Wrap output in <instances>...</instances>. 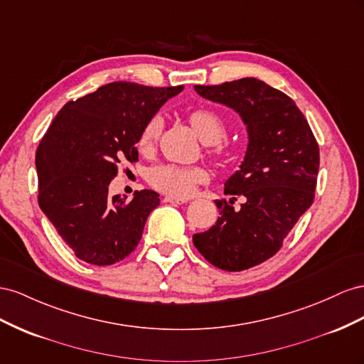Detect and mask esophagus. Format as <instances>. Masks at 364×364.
I'll use <instances>...</instances> for the list:
<instances>
[{
	"label": "esophagus",
	"mask_w": 364,
	"mask_h": 364,
	"mask_svg": "<svg viewBox=\"0 0 364 364\" xmlns=\"http://www.w3.org/2000/svg\"><path fill=\"white\" fill-rule=\"evenodd\" d=\"M163 201L171 203V204H184V203H188V198H178V196H164Z\"/></svg>",
	"instance_id": "obj_1"
}]
</instances>
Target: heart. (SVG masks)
Returning a JSON list of instances; mask_svg holds the SVG:
<instances>
[{"instance_id":"heart-1","label":"heart","mask_w":364,"mask_h":364,"mask_svg":"<svg viewBox=\"0 0 364 364\" xmlns=\"http://www.w3.org/2000/svg\"><path fill=\"white\" fill-rule=\"evenodd\" d=\"M189 122L198 137L210 144L209 152L220 163L232 164L237 159V151L230 146H223L221 141L227 127L224 119L213 109L196 108L189 114ZM163 122L159 116L151 117L141 128L137 146L140 152L148 154L154 149L159 140ZM209 180V172L201 166H178V164H159L148 172V181L154 189L172 196H189L195 192L196 186Z\"/></svg>"}]
</instances>
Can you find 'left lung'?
Segmentation results:
<instances>
[{"label":"left lung","instance_id":"8db88e82","mask_svg":"<svg viewBox=\"0 0 364 364\" xmlns=\"http://www.w3.org/2000/svg\"><path fill=\"white\" fill-rule=\"evenodd\" d=\"M195 90L235 109L247 124L245 159L225 181L230 200H216L218 221L193 235L205 261L225 272H242L274 256L313 204L318 144L294 100L262 80L244 77ZM237 196L245 203L235 210Z\"/></svg>","mask_w":364,"mask_h":364}]
</instances>
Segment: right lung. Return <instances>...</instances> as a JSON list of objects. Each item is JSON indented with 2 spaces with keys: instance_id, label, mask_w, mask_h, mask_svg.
<instances>
[{
  "instance_id": "1",
  "label": "right lung",
  "mask_w": 364,
  "mask_h": 364,
  "mask_svg": "<svg viewBox=\"0 0 364 364\" xmlns=\"http://www.w3.org/2000/svg\"><path fill=\"white\" fill-rule=\"evenodd\" d=\"M178 87L112 82L65 103L36 149L38 203L80 261L112 265L141 240L159 193L137 191L109 196L108 186L123 160L137 161L139 134Z\"/></svg>"
}]
</instances>
